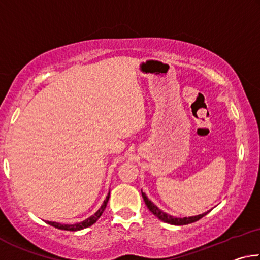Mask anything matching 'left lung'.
Returning a JSON list of instances; mask_svg holds the SVG:
<instances>
[{
  "label": "left lung",
  "instance_id": "8db88e82",
  "mask_svg": "<svg viewBox=\"0 0 260 260\" xmlns=\"http://www.w3.org/2000/svg\"><path fill=\"white\" fill-rule=\"evenodd\" d=\"M142 197H143L144 202H146V205L148 206L149 211H150L152 214H155L158 219L161 220V221L171 223V225H177V226L188 225V223H192L195 221H199L201 218H203L204 215H206L209 212V211H208V212H205L203 214L195 215V217H189V218H174V217H172V215L166 214L165 212H162L161 210L158 209L157 206L153 204L150 200H148V197L146 196V193H144V192H142Z\"/></svg>",
  "mask_w": 260,
  "mask_h": 260
}]
</instances>
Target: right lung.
<instances>
[{"label":"right lung","instance_id":"obj_1","mask_svg":"<svg viewBox=\"0 0 260 260\" xmlns=\"http://www.w3.org/2000/svg\"><path fill=\"white\" fill-rule=\"evenodd\" d=\"M109 197H110V192L109 195L107 196V199H105V201L103 202L102 206H101L100 210L96 212L94 215H91L90 218H88L86 220H83V221L79 222V223H74V225H61V223H58V222H54V221H46L47 223H49L50 226L55 227V228H58V230H61V231H71V232H76V231H80V230H83V228H87L89 227L91 225H94V223L98 221L99 218L102 215L103 211L105 210V208H107V204H108V201H109Z\"/></svg>","mask_w":260,"mask_h":260}]
</instances>
